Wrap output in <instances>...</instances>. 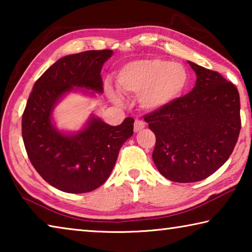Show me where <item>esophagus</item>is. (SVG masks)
I'll return each mask as SVG.
<instances>
[{
	"mask_svg": "<svg viewBox=\"0 0 252 252\" xmlns=\"http://www.w3.org/2000/svg\"><path fill=\"white\" fill-rule=\"evenodd\" d=\"M144 126H146V123L141 120H139V119H136L134 121V132L141 131L142 129H144Z\"/></svg>",
	"mask_w": 252,
	"mask_h": 252,
	"instance_id": "34e87169",
	"label": "esophagus"
}]
</instances>
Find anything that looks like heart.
Returning <instances> with one entry per match:
<instances>
[{"mask_svg":"<svg viewBox=\"0 0 252 252\" xmlns=\"http://www.w3.org/2000/svg\"><path fill=\"white\" fill-rule=\"evenodd\" d=\"M188 71L180 63L163 59H143L126 63L118 72V91L126 95H139L143 109L157 111L176 102L185 92ZM109 99L122 104V96L110 85L105 87Z\"/></svg>","mask_w":252,"mask_h":252,"instance_id":"obj_1","label":"heart"}]
</instances>
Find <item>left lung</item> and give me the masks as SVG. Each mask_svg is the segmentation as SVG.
I'll use <instances>...</instances> for the list:
<instances>
[{
  "instance_id": "obj_1",
  "label": "left lung",
  "mask_w": 252,
  "mask_h": 252,
  "mask_svg": "<svg viewBox=\"0 0 252 252\" xmlns=\"http://www.w3.org/2000/svg\"><path fill=\"white\" fill-rule=\"evenodd\" d=\"M188 63L197 75L192 91L144 118L156 134L157 169L180 183L203 180L223 165L241 127L237 88L218 72Z\"/></svg>"
}]
</instances>
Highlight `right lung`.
Instances as JSON below:
<instances>
[{"instance_id":"right-lung-1","label":"right lung","mask_w":252,"mask_h":252,"mask_svg":"<svg viewBox=\"0 0 252 252\" xmlns=\"http://www.w3.org/2000/svg\"><path fill=\"white\" fill-rule=\"evenodd\" d=\"M113 51H85L58 60L34 84L22 117L31 163L44 180L67 193L90 192L112 172L119 151L133 134L132 118L112 126L91 114L82 129L59 130L53 110L70 92L103 93L101 70Z\"/></svg>"}]
</instances>
